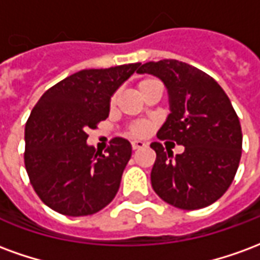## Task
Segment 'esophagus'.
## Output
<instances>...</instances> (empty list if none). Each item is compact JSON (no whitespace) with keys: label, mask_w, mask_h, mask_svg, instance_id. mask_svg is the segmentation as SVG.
I'll list each match as a JSON object with an SVG mask.
<instances>
[{"label":"esophagus","mask_w":260,"mask_h":260,"mask_svg":"<svg viewBox=\"0 0 260 260\" xmlns=\"http://www.w3.org/2000/svg\"><path fill=\"white\" fill-rule=\"evenodd\" d=\"M145 146H146V143H145V142H142V141L132 142V149H134V150H138V149H142V147H145Z\"/></svg>","instance_id":"esophagus-1"}]
</instances>
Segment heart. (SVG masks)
Segmentation results:
<instances>
[{"instance_id": "heart-1", "label": "heart", "mask_w": 260, "mask_h": 260, "mask_svg": "<svg viewBox=\"0 0 260 260\" xmlns=\"http://www.w3.org/2000/svg\"><path fill=\"white\" fill-rule=\"evenodd\" d=\"M153 83H160L158 80L153 79V78H146V79H142L139 83H138V90L142 91L143 89H146L147 86L153 85ZM118 100V93H114L113 96H111V100H110V104L111 106H115V103ZM131 136H134V138H143V136H146L149 132H150V125L145 122V121H138V122H134V124L131 125L129 129H128Z\"/></svg>"}]
</instances>
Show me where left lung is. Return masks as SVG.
Returning <instances> with one entry per match:
<instances>
[{
  "instance_id": "8db88e82",
  "label": "left lung",
  "mask_w": 260,
  "mask_h": 260,
  "mask_svg": "<svg viewBox=\"0 0 260 260\" xmlns=\"http://www.w3.org/2000/svg\"><path fill=\"white\" fill-rule=\"evenodd\" d=\"M139 74L163 80L169 91L170 114L158 129V139L185 147L173 154L160 142L152 186L164 202L184 210L202 209L220 199L238 170L242 132L229 96L210 75L177 59L139 65Z\"/></svg>"
}]
</instances>
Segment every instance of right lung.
I'll list each match as a JSON object with an SVG mask.
<instances>
[{
  "instance_id": "add662e5",
  "label": "right lung",
  "mask_w": 260,
  "mask_h": 260,
  "mask_svg": "<svg viewBox=\"0 0 260 260\" xmlns=\"http://www.w3.org/2000/svg\"><path fill=\"white\" fill-rule=\"evenodd\" d=\"M139 65L79 71L50 87L31 110L26 171L39 198L55 212L94 214L117 195L132 146L114 138L106 152H96L86 132L107 118L111 96Z\"/></svg>"
}]
</instances>
